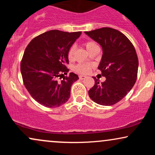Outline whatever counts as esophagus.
<instances>
[{
	"instance_id": "34e87169",
	"label": "esophagus",
	"mask_w": 155,
	"mask_h": 155,
	"mask_svg": "<svg viewBox=\"0 0 155 155\" xmlns=\"http://www.w3.org/2000/svg\"><path fill=\"white\" fill-rule=\"evenodd\" d=\"M86 77H87L86 76H83V75H80V76H79V79H81V80H82V79H84L85 78H86Z\"/></svg>"
}]
</instances>
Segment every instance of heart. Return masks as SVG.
I'll list each match as a JSON object with an SVG mask.
<instances>
[{
	"label": "heart",
	"instance_id": "heart-1",
	"mask_svg": "<svg viewBox=\"0 0 155 155\" xmlns=\"http://www.w3.org/2000/svg\"><path fill=\"white\" fill-rule=\"evenodd\" d=\"M84 45L86 47L87 50L90 51L94 47L97 46V44L93 41H87L84 44ZM67 55L69 60H72L74 59V47H71L69 48ZM92 67V65L90 63H78L73 67V70L74 71L79 73V74H86L91 71Z\"/></svg>",
	"mask_w": 155,
	"mask_h": 155
}]
</instances>
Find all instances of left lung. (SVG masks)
Returning <instances> with one entry per match:
<instances>
[{
	"instance_id": "left-lung-1",
	"label": "left lung",
	"mask_w": 155,
	"mask_h": 155,
	"mask_svg": "<svg viewBox=\"0 0 155 155\" xmlns=\"http://www.w3.org/2000/svg\"><path fill=\"white\" fill-rule=\"evenodd\" d=\"M102 47L103 56L98 66L106 81L89 90L90 98L102 106H112L120 101L134 86L138 75V59L134 46L120 31L102 28L85 31Z\"/></svg>"
}]
</instances>
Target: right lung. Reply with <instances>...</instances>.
<instances>
[{"instance_id": "right-lung-1", "label": "right lung", "mask_w": 155, "mask_h": 155, "mask_svg": "<svg viewBox=\"0 0 155 155\" xmlns=\"http://www.w3.org/2000/svg\"><path fill=\"white\" fill-rule=\"evenodd\" d=\"M81 34V31L45 32L27 46L20 63L25 87L38 104L48 108L59 107L68 101L73 83L79 79L69 71L68 51Z\"/></svg>"}]
</instances>
